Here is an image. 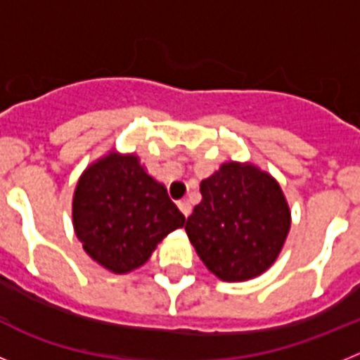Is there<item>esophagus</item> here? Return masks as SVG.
Returning <instances> with one entry per match:
<instances>
[{
    "mask_svg": "<svg viewBox=\"0 0 360 360\" xmlns=\"http://www.w3.org/2000/svg\"><path fill=\"white\" fill-rule=\"evenodd\" d=\"M178 209L182 211V214L186 216V218L191 214V203L187 202V200H182V202H178Z\"/></svg>",
    "mask_w": 360,
    "mask_h": 360,
    "instance_id": "1",
    "label": "esophagus"
}]
</instances>
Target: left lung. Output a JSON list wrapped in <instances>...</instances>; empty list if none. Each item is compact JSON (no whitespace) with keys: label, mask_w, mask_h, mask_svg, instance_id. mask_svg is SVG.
<instances>
[{"label":"left lung","mask_w":360,"mask_h":360,"mask_svg":"<svg viewBox=\"0 0 360 360\" xmlns=\"http://www.w3.org/2000/svg\"><path fill=\"white\" fill-rule=\"evenodd\" d=\"M202 202L186 232L203 265L221 281H249L274 265L292 214L274 176L250 162L229 160L200 184Z\"/></svg>","instance_id":"obj_1"}]
</instances>
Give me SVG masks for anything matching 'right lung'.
Here are the masks:
<instances>
[{"label":"right lung","instance_id":"right-lung-1","mask_svg":"<svg viewBox=\"0 0 360 360\" xmlns=\"http://www.w3.org/2000/svg\"><path fill=\"white\" fill-rule=\"evenodd\" d=\"M72 221L94 262L113 274H128L148 262L169 232L184 227L186 216L135 153L111 149L79 176Z\"/></svg>","mask_w":360,"mask_h":360}]
</instances>
